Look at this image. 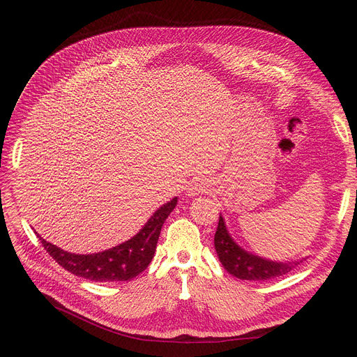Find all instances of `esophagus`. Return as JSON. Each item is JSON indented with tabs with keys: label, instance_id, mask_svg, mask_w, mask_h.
<instances>
[{
	"label": "esophagus",
	"instance_id": "esophagus-1",
	"mask_svg": "<svg viewBox=\"0 0 357 357\" xmlns=\"http://www.w3.org/2000/svg\"><path fill=\"white\" fill-rule=\"evenodd\" d=\"M205 190H207V182H205L204 179H197V181H194V182L190 185L188 195H190V197H195V195L204 192Z\"/></svg>",
	"mask_w": 357,
	"mask_h": 357
}]
</instances>
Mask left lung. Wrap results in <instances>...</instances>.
<instances>
[{"label": "left lung", "instance_id": "left-lung-1", "mask_svg": "<svg viewBox=\"0 0 357 357\" xmlns=\"http://www.w3.org/2000/svg\"><path fill=\"white\" fill-rule=\"evenodd\" d=\"M214 246L224 269L233 276L246 280H269L284 276L305 260L303 257L291 261H275L245 250L230 236L221 214L214 236Z\"/></svg>", "mask_w": 357, "mask_h": 357}]
</instances>
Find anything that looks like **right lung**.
<instances>
[{
    "mask_svg": "<svg viewBox=\"0 0 357 357\" xmlns=\"http://www.w3.org/2000/svg\"><path fill=\"white\" fill-rule=\"evenodd\" d=\"M176 204V197L163 204L136 236L104 252L75 255L52 245L40 236L39 238L46 252L68 272L93 282H124L136 278L152 261L163 222Z\"/></svg>",
    "mask_w": 357,
    "mask_h": 357,
    "instance_id": "add662e5",
    "label": "right lung"
}]
</instances>
